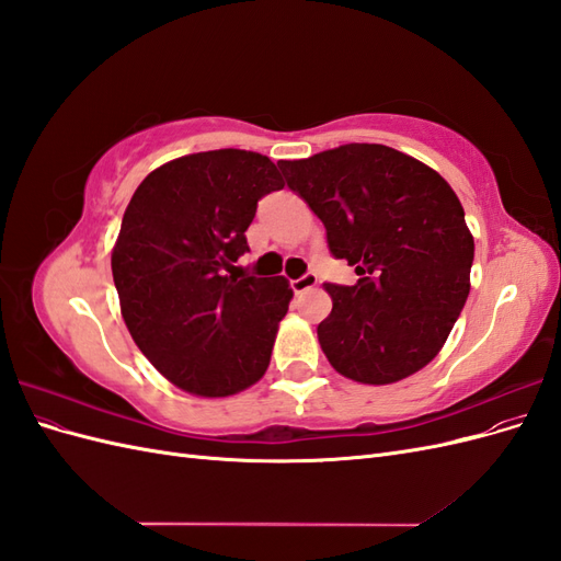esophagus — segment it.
Listing matches in <instances>:
<instances>
[{"mask_svg": "<svg viewBox=\"0 0 561 561\" xmlns=\"http://www.w3.org/2000/svg\"><path fill=\"white\" fill-rule=\"evenodd\" d=\"M290 285H293V290H295L297 295H301V293H307V290H311V287L318 285V276L313 274V271H309V274H304V276L295 278Z\"/></svg>", "mask_w": 561, "mask_h": 561, "instance_id": "1", "label": "esophagus"}]
</instances>
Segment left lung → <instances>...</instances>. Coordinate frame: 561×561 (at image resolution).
<instances>
[{
	"label": "left lung",
	"instance_id": "1",
	"mask_svg": "<svg viewBox=\"0 0 561 561\" xmlns=\"http://www.w3.org/2000/svg\"><path fill=\"white\" fill-rule=\"evenodd\" d=\"M287 186L328 231L358 283H325L332 313L318 325L330 365L383 386L426 367L470 293L474 241L451 186L386 145H342L278 161Z\"/></svg>",
	"mask_w": 561,
	"mask_h": 561
}]
</instances>
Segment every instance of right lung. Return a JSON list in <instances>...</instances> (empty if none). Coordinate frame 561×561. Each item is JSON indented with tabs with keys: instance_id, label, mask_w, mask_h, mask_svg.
I'll list each match as a JSON object with an SVG mask.
<instances>
[{
	"instance_id": "right-lung-1",
	"label": "right lung",
	"mask_w": 561,
	"mask_h": 561,
	"mask_svg": "<svg viewBox=\"0 0 561 561\" xmlns=\"http://www.w3.org/2000/svg\"><path fill=\"white\" fill-rule=\"evenodd\" d=\"M283 190L257 151L215 149L163 163L135 190L112 252L133 342L161 375L201 398L264 377L293 299L283 276H243L257 201Z\"/></svg>"
}]
</instances>
